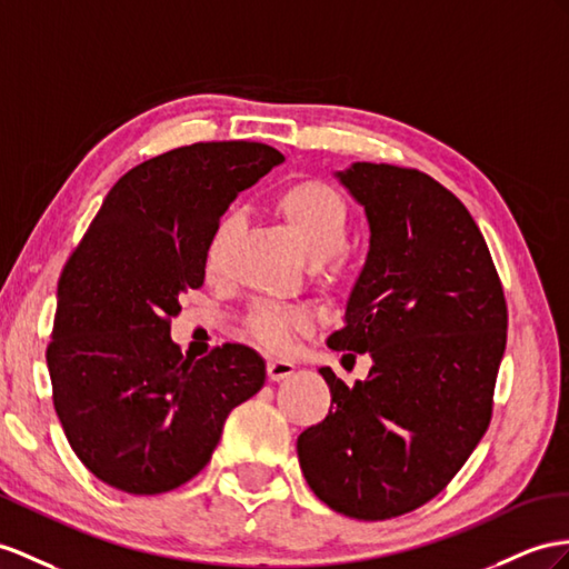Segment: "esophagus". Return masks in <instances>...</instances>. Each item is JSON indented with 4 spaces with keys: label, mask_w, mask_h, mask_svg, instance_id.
Wrapping results in <instances>:
<instances>
[{
    "label": "esophagus",
    "mask_w": 569,
    "mask_h": 569,
    "mask_svg": "<svg viewBox=\"0 0 569 569\" xmlns=\"http://www.w3.org/2000/svg\"><path fill=\"white\" fill-rule=\"evenodd\" d=\"M267 372L271 382H281L286 377H290L296 372V366L290 360H269L267 362Z\"/></svg>",
    "instance_id": "esophagus-1"
}]
</instances>
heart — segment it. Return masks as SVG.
Masks as SVG:
<instances>
[{
    "label": "heart",
    "mask_w": 569,
    "mask_h": 569,
    "mask_svg": "<svg viewBox=\"0 0 569 569\" xmlns=\"http://www.w3.org/2000/svg\"><path fill=\"white\" fill-rule=\"evenodd\" d=\"M273 209L283 218L290 236L296 238L300 250L312 261H327L337 257L351 232V216H348L346 201L337 189L325 182H298L286 187L273 199ZM238 228L236 216H223L211 232L207 247V267L218 271L223 264L226 250L230 244L232 232ZM312 319L308 312L300 310H279L271 305H261L252 317L254 337L271 351H288L298 331H308Z\"/></svg>",
    "instance_id": "b5f03b06"
}]
</instances>
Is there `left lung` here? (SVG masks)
Masks as SVG:
<instances>
[{"label": "left lung", "mask_w": 569, "mask_h": 569, "mask_svg": "<svg viewBox=\"0 0 569 569\" xmlns=\"http://www.w3.org/2000/svg\"><path fill=\"white\" fill-rule=\"evenodd\" d=\"M333 178L366 209L370 250L327 346L372 368L356 387L319 368L331 409L298 459L325 505L377 521L432 500L486 435L507 308L471 213L430 174L351 163Z\"/></svg>", "instance_id": "left-lung-1"}]
</instances>
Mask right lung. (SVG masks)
I'll return each instance as SVG.
<instances>
[{"instance_id":"add662e5","label":"right lung","mask_w":569,"mask_h":569,"mask_svg":"<svg viewBox=\"0 0 569 569\" xmlns=\"http://www.w3.org/2000/svg\"><path fill=\"white\" fill-rule=\"evenodd\" d=\"M281 163L252 141L146 160L114 182L67 261L48 346L54 411L103 483L132 495L187 483L209 463L228 413L264 387L267 362L252 348L184 358L168 322L203 283L218 218Z\"/></svg>"}]
</instances>
